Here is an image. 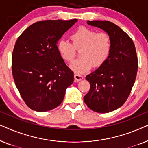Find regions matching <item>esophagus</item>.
Returning <instances> with one entry per match:
<instances>
[{
    "label": "esophagus",
    "instance_id": "1",
    "mask_svg": "<svg viewBox=\"0 0 148 148\" xmlns=\"http://www.w3.org/2000/svg\"><path fill=\"white\" fill-rule=\"evenodd\" d=\"M74 78L76 81H77V82H79V81L82 80L83 79H84V77H83L82 75H79V74L75 73L74 75Z\"/></svg>",
    "mask_w": 148,
    "mask_h": 148
}]
</instances>
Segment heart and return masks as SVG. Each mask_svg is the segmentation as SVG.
I'll list each match as a JSON object with an SVG mask.
<instances>
[{
  "label": "heart",
  "mask_w": 148,
  "mask_h": 148,
  "mask_svg": "<svg viewBox=\"0 0 148 148\" xmlns=\"http://www.w3.org/2000/svg\"><path fill=\"white\" fill-rule=\"evenodd\" d=\"M71 43L60 40L57 44V50L64 61L71 62L79 52L80 58L70 64L77 73L88 71L93 66L100 67L110 56L112 41L106 32H97L86 27H80L70 36Z\"/></svg>",
  "instance_id": "heart-1"
}]
</instances>
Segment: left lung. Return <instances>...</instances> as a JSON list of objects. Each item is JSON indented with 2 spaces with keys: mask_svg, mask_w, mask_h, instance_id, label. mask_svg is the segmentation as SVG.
<instances>
[{
  "mask_svg": "<svg viewBox=\"0 0 148 148\" xmlns=\"http://www.w3.org/2000/svg\"><path fill=\"white\" fill-rule=\"evenodd\" d=\"M88 25L110 36L112 49L104 64L86 76L90 89L84 102L91 110L110 112L123 106L136 78L138 61L133 40L119 26L108 21H88Z\"/></svg>",
  "mask_w": 148,
  "mask_h": 148,
  "instance_id": "1",
  "label": "left lung"
}]
</instances>
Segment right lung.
Listing matches in <instances>:
<instances>
[{
  "mask_svg": "<svg viewBox=\"0 0 148 148\" xmlns=\"http://www.w3.org/2000/svg\"><path fill=\"white\" fill-rule=\"evenodd\" d=\"M77 21L36 22L18 38L12 54V73L22 99L32 110L46 112L56 108L73 82V72L56 44Z\"/></svg>",
  "mask_w": 148,
  "mask_h": 148,
  "instance_id": "add662e5",
  "label": "right lung"
}]
</instances>
